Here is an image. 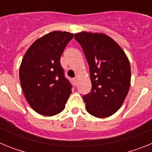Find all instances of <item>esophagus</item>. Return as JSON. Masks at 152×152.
Wrapping results in <instances>:
<instances>
[{
    "label": "esophagus",
    "instance_id": "34e87169",
    "mask_svg": "<svg viewBox=\"0 0 152 152\" xmlns=\"http://www.w3.org/2000/svg\"><path fill=\"white\" fill-rule=\"evenodd\" d=\"M73 81L74 83H75V85H76V84H77V78H76V77H75V78H73Z\"/></svg>",
    "mask_w": 152,
    "mask_h": 152
}]
</instances>
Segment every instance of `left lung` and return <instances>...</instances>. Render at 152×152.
<instances>
[{
	"label": "left lung",
	"mask_w": 152,
	"mask_h": 152,
	"mask_svg": "<svg viewBox=\"0 0 152 152\" xmlns=\"http://www.w3.org/2000/svg\"><path fill=\"white\" fill-rule=\"evenodd\" d=\"M75 39L89 64L92 88L83 96L87 111L95 117H108L121 107L128 94L129 61L121 47L103 33L81 32Z\"/></svg>",
	"instance_id": "left-lung-1"
}]
</instances>
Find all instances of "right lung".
Returning a JSON list of instances; mask_svg holds the SVG:
<instances>
[{
  "mask_svg": "<svg viewBox=\"0 0 152 152\" xmlns=\"http://www.w3.org/2000/svg\"><path fill=\"white\" fill-rule=\"evenodd\" d=\"M74 34L53 31L38 39L23 58L20 80L26 101L36 113L54 116L64 109L72 86L60 58Z\"/></svg>",
  "mask_w": 152,
  "mask_h": 152,
  "instance_id": "right-lung-1",
  "label": "right lung"
}]
</instances>
